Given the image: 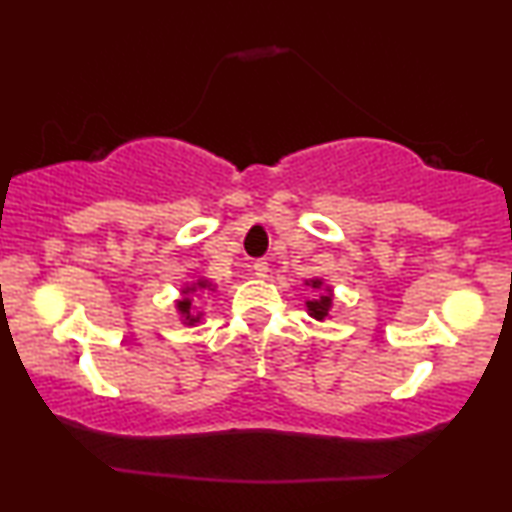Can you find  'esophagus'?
Returning a JSON list of instances; mask_svg holds the SVG:
<instances>
[{
  "instance_id": "obj_1",
  "label": "esophagus",
  "mask_w": 512,
  "mask_h": 512,
  "mask_svg": "<svg viewBox=\"0 0 512 512\" xmlns=\"http://www.w3.org/2000/svg\"><path fill=\"white\" fill-rule=\"evenodd\" d=\"M251 275H256V277H268V261H254L251 263Z\"/></svg>"
}]
</instances>
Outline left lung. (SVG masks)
I'll use <instances>...</instances> for the list:
<instances>
[{
	"mask_svg": "<svg viewBox=\"0 0 512 512\" xmlns=\"http://www.w3.org/2000/svg\"><path fill=\"white\" fill-rule=\"evenodd\" d=\"M305 284L312 286V289H321V286H324L321 279H310V282H305ZM305 305H307V314H310V317H314L317 321H324L328 317V312H331V307H333V291L326 286L324 293H321L319 298L307 300Z\"/></svg>",
	"mask_w": 512,
	"mask_h": 512,
	"instance_id": "1",
	"label": "left lung"
}]
</instances>
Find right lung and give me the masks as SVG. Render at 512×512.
<instances>
[{"label": "right lung", "instance_id": "right-lung-1", "mask_svg": "<svg viewBox=\"0 0 512 512\" xmlns=\"http://www.w3.org/2000/svg\"><path fill=\"white\" fill-rule=\"evenodd\" d=\"M198 289L214 291V286H212V282H209V279H198L195 284L184 286V289H181V296H184V298L177 300V310L181 314V321H184L186 326H195L202 319V312L200 314L193 312V298H191V293H195Z\"/></svg>", "mask_w": 512, "mask_h": 512}]
</instances>
